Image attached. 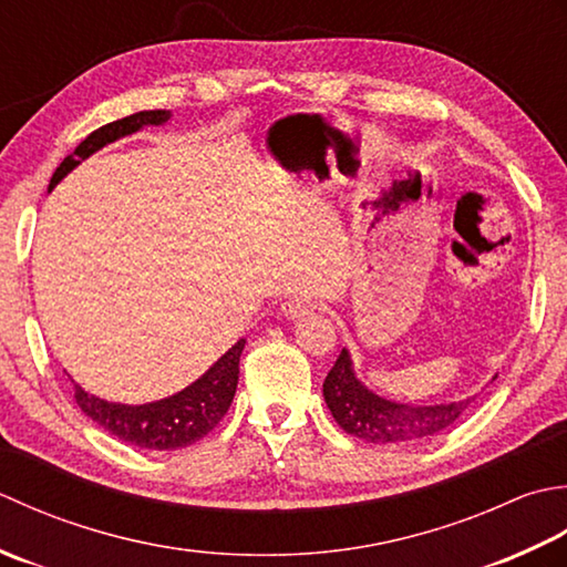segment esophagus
Masks as SVG:
<instances>
[{
	"label": "esophagus",
	"mask_w": 567,
	"mask_h": 567,
	"mask_svg": "<svg viewBox=\"0 0 567 567\" xmlns=\"http://www.w3.org/2000/svg\"><path fill=\"white\" fill-rule=\"evenodd\" d=\"M313 308H316L313 298H308V296H293V298L284 300V303H281V313H284L286 318L293 320V318L308 316Z\"/></svg>",
	"instance_id": "34e87169"
}]
</instances>
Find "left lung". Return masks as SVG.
Here are the masks:
<instances>
[{
	"mask_svg": "<svg viewBox=\"0 0 567 567\" xmlns=\"http://www.w3.org/2000/svg\"><path fill=\"white\" fill-rule=\"evenodd\" d=\"M332 419L338 421L344 433L362 437L374 445H399L419 443L441 435L453 425L475 396L431 403V406H413V403H399L374 394L354 374L352 357L342 350L338 362L328 372L322 384Z\"/></svg>",
	"mask_w": 567,
	"mask_h": 567,
	"instance_id": "left-lung-1",
	"label": "left lung"
}]
</instances>
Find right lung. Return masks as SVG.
I'll return each mask as SVG.
<instances>
[{"mask_svg": "<svg viewBox=\"0 0 567 567\" xmlns=\"http://www.w3.org/2000/svg\"><path fill=\"white\" fill-rule=\"evenodd\" d=\"M168 120V110H148L100 126V130L83 138L75 152L71 156H65L63 164L55 168L49 183V193L75 166H80L85 158L100 152L102 146L144 130V126L166 124ZM245 342L247 340H237L200 379H195L190 386L178 391V394L161 401L142 403V406L112 403L90 394V391H85L80 384H75V401L87 419L95 421L100 429H105L107 433L117 435L124 443L144 450L188 447L210 433L215 425L223 421L229 403H233L239 379V357L241 350H245Z\"/></svg>", "mask_w": 567, "mask_h": 567, "instance_id": "obj_1", "label": "right lung"}]
</instances>
